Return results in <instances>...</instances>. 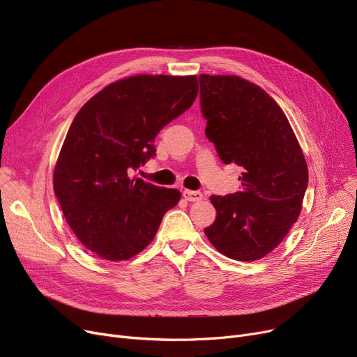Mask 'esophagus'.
Masks as SVG:
<instances>
[{
    "instance_id": "1",
    "label": "esophagus",
    "mask_w": 357,
    "mask_h": 357,
    "mask_svg": "<svg viewBox=\"0 0 357 357\" xmlns=\"http://www.w3.org/2000/svg\"><path fill=\"white\" fill-rule=\"evenodd\" d=\"M183 198L186 201H201L202 199V194L199 191H191V190H185L183 191Z\"/></svg>"
}]
</instances>
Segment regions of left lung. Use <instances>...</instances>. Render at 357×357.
<instances>
[{"mask_svg": "<svg viewBox=\"0 0 357 357\" xmlns=\"http://www.w3.org/2000/svg\"><path fill=\"white\" fill-rule=\"evenodd\" d=\"M205 136L220 159L241 167L240 191L211 195L215 221L204 229L227 257L253 261L289 233L303 208L308 167L284 111L260 86L234 75H199Z\"/></svg>", "mask_w": 357, "mask_h": 357, "instance_id": "8db88e82", "label": "left lung"}]
</instances>
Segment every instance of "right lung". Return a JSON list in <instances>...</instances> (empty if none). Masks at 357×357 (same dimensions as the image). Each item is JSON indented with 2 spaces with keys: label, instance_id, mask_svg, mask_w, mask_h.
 <instances>
[{
  "label": "right lung",
  "instance_id": "add662e5",
  "mask_svg": "<svg viewBox=\"0 0 357 357\" xmlns=\"http://www.w3.org/2000/svg\"><path fill=\"white\" fill-rule=\"evenodd\" d=\"M197 93L195 75H136L105 86L75 116L54 166L53 191L75 236L101 259L140 253L179 202L178 190L131 174L156 156L155 137Z\"/></svg>",
  "mask_w": 357,
  "mask_h": 357
}]
</instances>
